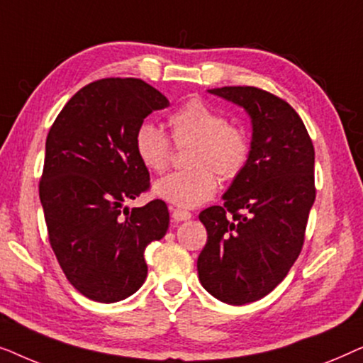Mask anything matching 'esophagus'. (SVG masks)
Listing matches in <instances>:
<instances>
[{
    "label": "esophagus",
    "mask_w": 363,
    "mask_h": 363,
    "mask_svg": "<svg viewBox=\"0 0 363 363\" xmlns=\"http://www.w3.org/2000/svg\"><path fill=\"white\" fill-rule=\"evenodd\" d=\"M173 221H186L191 218V213L186 210H182V208H170Z\"/></svg>",
    "instance_id": "obj_1"
}]
</instances>
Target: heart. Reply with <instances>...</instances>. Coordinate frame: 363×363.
Returning a JSON list of instances; mask_svg holds the SVG:
<instances>
[{"label": "heart", "mask_w": 363, "mask_h": 363, "mask_svg": "<svg viewBox=\"0 0 363 363\" xmlns=\"http://www.w3.org/2000/svg\"><path fill=\"white\" fill-rule=\"evenodd\" d=\"M172 140L188 150V170L175 172L155 183L162 200L182 208H195L211 200L218 188V177L235 180L250 160L251 143L242 128L228 123L200 99L183 104L168 117ZM135 152L148 170L163 173L172 162V142L160 128L142 123L135 133Z\"/></svg>", "instance_id": "obj_1"}]
</instances>
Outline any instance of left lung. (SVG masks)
Wrapping results in <instances>:
<instances>
[{
    "label": "left lung",
    "mask_w": 363,
    "mask_h": 363,
    "mask_svg": "<svg viewBox=\"0 0 363 363\" xmlns=\"http://www.w3.org/2000/svg\"><path fill=\"white\" fill-rule=\"evenodd\" d=\"M208 92L250 113L252 140L225 205L200 213L208 241L198 277L218 301L242 306L269 294L301 255L315 200L314 145L299 113L274 94L251 86Z\"/></svg>",
    "instance_id": "8db88e82"
}]
</instances>
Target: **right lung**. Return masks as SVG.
I'll use <instances>...</instances> for the list:
<instances>
[{
    "mask_svg": "<svg viewBox=\"0 0 363 363\" xmlns=\"http://www.w3.org/2000/svg\"><path fill=\"white\" fill-rule=\"evenodd\" d=\"M168 104L142 79H101L74 94L48 133L39 198L49 242L67 281L92 301L140 289L145 247L168 230L165 201L123 206L150 188L135 133Z\"/></svg>",
    "mask_w": 363,
    "mask_h": 363,
    "instance_id": "right-lung-1",
    "label": "right lung"
}]
</instances>
